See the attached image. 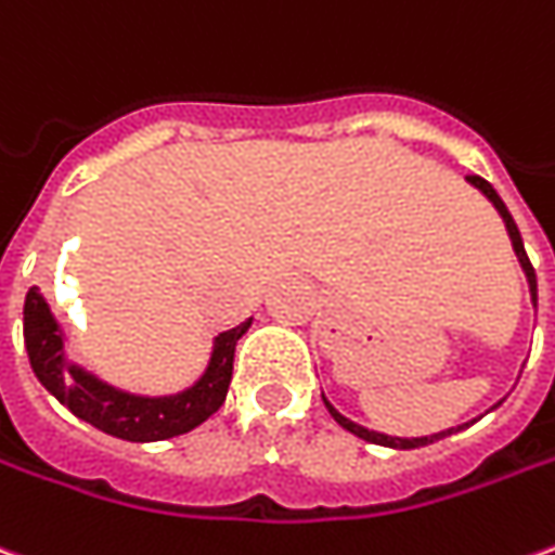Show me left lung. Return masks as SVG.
Segmentation results:
<instances>
[{
    "label": "left lung",
    "instance_id": "1",
    "mask_svg": "<svg viewBox=\"0 0 555 555\" xmlns=\"http://www.w3.org/2000/svg\"><path fill=\"white\" fill-rule=\"evenodd\" d=\"M468 183L475 185V189H480L483 195L493 201V207L499 210V216H502V222H505L507 228V237H511V243H514V251H517V258H520V267L522 273H526V279H529V291H532V304L538 306V279H534V267L532 261H529V255H526V246H522V237H520V228H517V222L511 219V212H507L505 201L495 195V189L483 177H468ZM324 397V393H321ZM324 405H327V412L333 414V421L343 426V429H348V433H354L358 439L363 441H372V444H385V448H399V451H412V448H424V444H433V441L444 439V436H451V433H460L463 426H451V429H441V433H433V436H421V439H399V436H385V433H375V429H366V426L354 424V421H348L345 414H339L336 409H333L331 402L324 399Z\"/></svg>",
    "mask_w": 555,
    "mask_h": 555
}]
</instances>
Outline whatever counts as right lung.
I'll return each mask as SVG.
<instances>
[{"instance_id": "obj_1", "label": "right lung", "mask_w": 555, "mask_h": 555, "mask_svg": "<svg viewBox=\"0 0 555 555\" xmlns=\"http://www.w3.org/2000/svg\"><path fill=\"white\" fill-rule=\"evenodd\" d=\"M249 324L251 318L234 331L216 336L210 363L192 387L170 397H138L107 385L77 363H68L65 333L60 331L41 291L29 288L23 304V343L38 382L80 421L126 441L173 439L219 412L234 372V348Z\"/></svg>"}]
</instances>
